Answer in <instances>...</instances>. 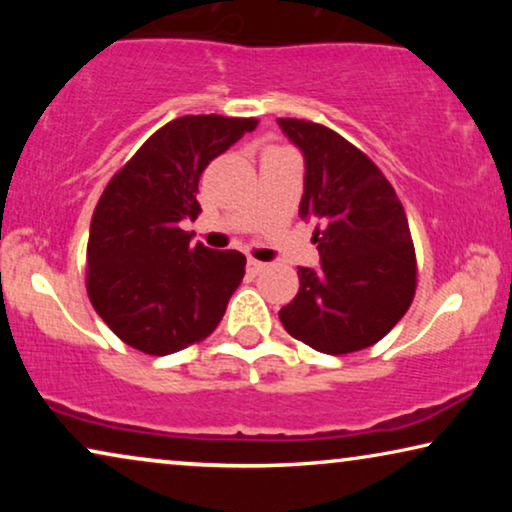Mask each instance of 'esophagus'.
<instances>
[{"label":"esophagus","instance_id":"34e87169","mask_svg":"<svg viewBox=\"0 0 512 512\" xmlns=\"http://www.w3.org/2000/svg\"><path fill=\"white\" fill-rule=\"evenodd\" d=\"M265 268H268V265L256 261V258H247V272H249V275H261Z\"/></svg>","mask_w":512,"mask_h":512}]
</instances>
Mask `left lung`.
<instances>
[{
  "label": "left lung",
  "instance_id": "obj_1",
  "mask_svg": "<svg viewBox=\"0 0 512 512\" xmlns=\"http://www.w3.org/2000/svg\"><path fill=\"white\" fill-rule=\"evenodd\" d=\"M305 156L300 216L317 219L319 268H298L300 289L279 310L286 333L324 354L382 340L415 298L417 261L405 209L366 153L326 125L277 118Z\"/></svg>",
  "mask_w": 512,
  "mask_h": 512
}]
</instances>
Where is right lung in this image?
Masks as SVG:
<instances>
[{
  "label": "right lung",
  "instance_id": "add662e5",
  "mask_svg": "<svg viewBox=\"0 0 512 512\" xmlns=\"http://www.w3.org/2000/svg\"><path fill=\"white\" fill-rule=\"evenodd\" d=\"M256 125L216 114L174 118L104 188L90 221L86 289L125 345L165 356L219 326L247 258L193 244L181 221L198 219L205 167Z\"/></svg>",
  "mask_w": 512,
  "mask_h": 512
}]
</instances>
